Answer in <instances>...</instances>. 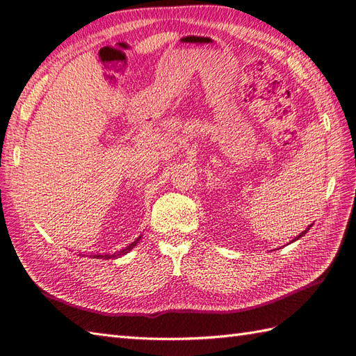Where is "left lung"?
Instances as JSON below:
<instances>
[{"mask_svg": "<svg viewBox=\"0 0 356 356\" xmlns=\"http://www.w3.org/2000/svg\"><path fill=\"white\" fill-rule=\"evenodd\" d=\"M311 227H313V225H309V227H308V228H307V229H305V231H302V232H300V234H299V236H298V237H296V238H294V240H291V241H296V240H299V238H302V237H303V236H305V234H307V232H308V231H309V228H311Z\"/></svg>", "mask_w": 356, "mask_h": 356, "instance_id": "8db88e82", "label": "left lung"}]
</instances>
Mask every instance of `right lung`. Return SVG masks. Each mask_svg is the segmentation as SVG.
Masks as SVG:
<instances>
[{
  "label": "right lung",
  "mask_w": 356,
  "mask_h": 356,
  "mask_svg": "<svg viewBox=\"0 0 356 356\" xmlns=\"http://www.w3.org/2000/svg\"><path fill=\"white\" fill-rule=\"evenodd\" d=\"M140 238H142V236H138L134 241H133V243H129L127 248H124V249H120V250H116V252L115 254H97V255H93L92 258H97V259H115V258H120V257H124L125 254H128L129 252V250H131V249H134L136 248V245L138 243V241H140Z\"/></svg>",
  "instance_id": "1"
}]
</instances>
